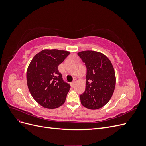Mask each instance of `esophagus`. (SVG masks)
<instances>
[{
  "instance_id": "34e87169",
  "label": "esophagus",
  "mask_w": 146,
  "mask_h": 146,
  "mask_svg": "<svg viewBox=\"0 0 146 146\" xmlns=\"http://www.w3.org/2000/svg\"><path fill=\"white\" fill-rule=\"evenodd\" d=\"M75 85H76V80H74L71 83H70V86H71L72 88H74L75 86Z\"/></svg>"
}]
</instances>
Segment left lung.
Listing matches in <instances>:
<instances>
[{
	"mask_svg": "<svg viewBox=\"0 0 146 146\" xmlns=\"http://www.w3.org/2000/svg\"><path fill=\"white\" fill-rule=\"evenodd\" d=\"M86 67L85 91L80 95L83 107L98 110L111 98L116 85L115 72L112 63L104 54L85 50L78 53Z\"/></svg>",
	"mask_w": 146,
	"mask_h": 146,
	"instance_id": "1",
	"label": "left lung"
}]
</instances>
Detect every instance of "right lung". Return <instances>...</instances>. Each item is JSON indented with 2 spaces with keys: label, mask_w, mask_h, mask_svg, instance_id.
<instances>
[{
  "label": "right lung",
  "mask_w": 146,
  "mask_h": 146,
  "mask_svg": "<svg viewBox=\"0 0 146 146\" xmlns=\"http://www.w3.org/2000/svg\"><path fill=\"white\" fill-rule=\"evenodd\" d=\"M70 54L57 49H44L35 55L27 70L28 88L33 98L43 107L56 108L62 105L70 89L58 67Z\"/></svg>",
  "instance_id": "obj_1"
}]
</instances>
